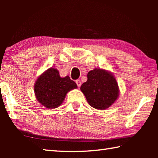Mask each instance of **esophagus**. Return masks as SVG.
Instances as JSON below:
<instances>
[{
    "instance_id": "obj_1",
    "label": "esophagus",
    "mask_w": 158,
    "mask_h": 158,
    "mask_svg": "<svg viewBox=\"0 0 158 158\" xmlns=\"http://www.w3.org/2000/svg\"><path fill=\"white\" fill-rule=\"evenodd\" d=\"M75 82H76V84H77V86H78L79 88L81 86V81H80V80H79V79H77L76 81H75Z\"/></svg>"
}]
</instances>
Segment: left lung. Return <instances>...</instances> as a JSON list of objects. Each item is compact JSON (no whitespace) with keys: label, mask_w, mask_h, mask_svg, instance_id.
I'll return each mask as SVG.
<instances>
[{"label":"left lung","mask_w":158,"mask_h":158,"mask_svg":"<svg viewBox=\"0 0 158 158\" xmlns=\"http://www.w3.org/2000/svg\"><path fill=\"white\" fill-rule=\"evenodd\" d=\"M88 79L81 85V92L92 107L105 109L113 105L119 95L116 79L109 72L95 68L88 73Z\"/></svg>","instance_id":"left-lung-1"}]
</instances>
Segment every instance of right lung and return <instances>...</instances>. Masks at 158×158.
<instances>
[{"mask_svg": "<svg viewBox=\"0 0 158 158\" xmlns=\"http://www.w3.org/2000/svg\"><path fill=\"white\" fill-rule=\"evenodd\" d=\"M77 88L69 77H60L57 69L51 68L42 74L34 85L37 101L49 109L56 108L63 103L67 93Z\"/></svg>", "mask_w": 158, "mask_h": 158, "instance_id": "1", "label": "right lung"}]
</instances>
